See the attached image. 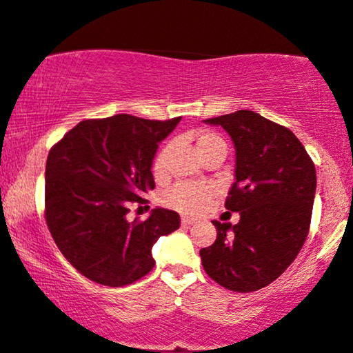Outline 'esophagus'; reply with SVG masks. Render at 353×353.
I'll return each instance as SVG.
<instances>
[{"label": "esophagus", "mask_w": 353, "mask_h": 353, "mask_svg": "<svg viewBox=\"0 0 353 353\" xmlns=\"http://www.w3.org/2000/svg\"><path fill=\"white\" fill-rule=\"evenodd\" d=\"M181 221H182V225H184V226H190V225H194V223H195V220H192V218H187V216H182Z\"/></svg>", "instance_id": "34e87169"}]
</instances>
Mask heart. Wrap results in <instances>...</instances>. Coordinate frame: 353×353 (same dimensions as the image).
Segmentation results:
<instances>
[{
	"label": "heart",
	"instance_id": "1",
	"mask_svg": "<svg viewBox=\"0 0 353 353\" xmlns=\"http://www.w3.org/2000/svg\"><path fill=\"white\" fill-rule=\"evenodd\" d=\"M194 143L197 153L202 156L203 159L207 158L208 154L215 153V151H223V153H226L225 140L215 132L199 130L194 135ZM171 150V143H168L156 153L153 159V174L156 179H164V177H166ZM213 195H215L213 187H210L207 184H190V182H184V184H177L176 187H172V189L164 195V205L184 213V215H199V213H202L203 210L208 207Z\"/></svg>",
	"mask_w": 353,
	"mask_h": 353
}]
</instances>
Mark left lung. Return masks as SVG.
I'll list each match as a JSON object with an SVG mask.
<instances>
[{"label": "left lung", "mask_w": 353, "mask_h": 353, "mask_svg": "<svg viewBox=\"0 0 353 353\" xmlns=\"http://www.w3.org/2000/svg\"><path fill=\"white\" fill-rule=\"evenodd\" d=\"M205 123L221 125L234 143L236 181L225 207L239 212V221H213L216 239L200 249L202 265L221 287L256 292L279 279L305 244L316 194L314 163L295 133L254 110Z\"/></svg>", "instance_id": "1"}]
</instances>
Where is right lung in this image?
Masks as SVG:
<instances>
[{"mask_svg": "<svg viewBox=\"0 0 353 353\" xmlns=\"http://www.w3.org/2000/svg\"><path fill=\"white\" fill-rule=\"evenodd\" d=\"M181 117L146 120L119 114L73 127L48 151L46 220L66 261L92 282L123 287L154 267L151 248L181 226L176 212L154 208L128 221L130 203L154 189L158 143Z\"/></svg>", "mask_w": 353, "mask_h": 353, "instance_id": "add662e5", "label": "right lung"}]
</instances>
